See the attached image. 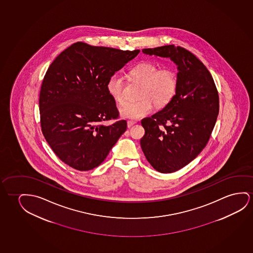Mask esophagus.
Segmentation results:
<instances>
[{"label":"esophagus","mask_w":253,"mask_h":253,"mask_svg":"<svg viewBox=\"0 0 253 253\" xmlns=\"http://www.w3.org/2000/svg\"><path fill=\"white\" fill-rule=\"evenodd\" d=\"M136 123H137L136 121H127V127H128V128H131L132 126H134V125H135Z\"/></svg>","instance_id":"obj_1"}]
</instances>
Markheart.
Listing matches in <instances>:
<instances>
[{"label": "heart", "mask_w": 253, "mask_h": 253, "mask_svg": "<svg viewBox=\"0 0 253 253\" xmlns=\"http://www.w3.org/2000/svg\"><path fill=\"white\" fill-rule=\"evenodd\" d=\"M133 81L142 83L139 93V100L129 101L120 108L121 117L138 120L146 117L157 107H164L170 103L177 90V79L170 70H160L157 65L144 62L130 70ZM125 82L121 73L115 72L107 80V89L117 103L124 102Z\"/></svg>", "instance_id": "1"}]
</instances>
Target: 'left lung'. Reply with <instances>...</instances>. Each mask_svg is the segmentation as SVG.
<instances>
[{"instance_id":"left-lung-1","label":"left lung","mask_w":253,"mask_h":253,"mask_svg":"<svg viewBox=\"0 0 253 253\" xmlns=\"http://www.w3.org/2000/svg\"><path fill=\"white\" fill-rule=\"evenodd\" d=\"M142 52L170 58L178 69L174 97L162 110L141 121L145 135L140 139L143 153L155 170L174 172L207 146L218 115V93L207 67L184 47L167 45Z\"/></svg>"}]
</instances>
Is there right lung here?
Instances as JSON below:
<instances>
[{
  "label": "right lung",
  "instance_id": "1",
  "mask_svg": "<svg viewBox=\"0 0 253 253\" xmlns=\"http://www.w3.org/2000/svg\"><path fill=\"white\" fill-rule=\"evenodd\" d=\"M122 50L73 44L50 65L40 93L43 135L61 161L79 171L97 168L126 130L107 82L139 54Z\"/></svg>",
  "mask_w": 253,
  "mask_h": 253
}]
</instances>
